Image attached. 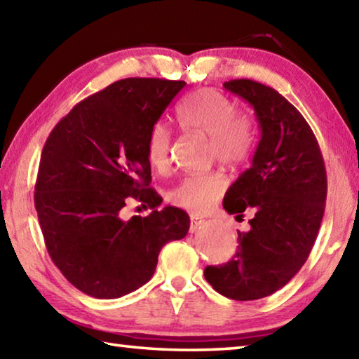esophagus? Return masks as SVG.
Wrapping results in <instances>:
<instances>
[{
    "instance_id": "1",
    "label": "esophagus",
    "mask_w": 359,
    "mask_h": 359,
    "mask_svg": "<svg viewBox=\"0 0 359 359\" xmlns=\"http://www.w3.org/2000/svg\"><path fill=\"white\" fill-rule=\"evenodd\" d=\"M204 223V218L199 215H190V231H196Z\"/></svg>"
}]
</instances>
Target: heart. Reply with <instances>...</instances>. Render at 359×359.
<instances>
[{
    "label": "heart",
    "mask_w": 359,
    "mask_h": 359,
    "mask_svg": "<svg viewBox=\"0 0 359 359\" xmlns=\"http://www.w3.org/2000/svg\"><path fill=\"white\" fill-rule=\"evenodd\" d=\"M180 128L210 137V155L226 166H239L255 147V125L245 114L236 112L233 101L214 88L188 96L175 111ZM172 135L165 123L151 126L147 137V160L156 171H166L171 160ZM228 182L220 171L185 175L168 194L175 208L203 214L226 191Z\"/></svg>",
    "instance_id": "1"
}]
</instances>
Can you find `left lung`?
Instances as JSON below:
<instances>
[{"label": "left lung", "instance_id": "left-lung-1", "mask_svg": "<svg viewBox=\"0 0 359 359\" xmlns=\"http://www.w3.org/2000/svg\"><path fill=\"white\" fill-rule=\"evenodd\" d=\"M228 92L253 107L261 137L252 166L228 188L223 208L244 217L238 252L204 277L218 293L236 301L261 299L285 287L311 253L326 203V169L317 137L301 112L274 88L250 81L224 82Z\"/></svg>", "mask_w": 359, "mask_h": 359}]
</instances>
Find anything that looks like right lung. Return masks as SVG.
Listing matches in <instances>:
<instances>
[{"label":"right lung","mask_w":359,"mask_h":359,"mask_svg":"<svg viewBox=\"0 0 359 359\" xmlns=\"http://www.w3.org/2000/svg\"><path fill=\"white\" fill-rule=\"evenodd\" d=\"M184 81L121 79L79 102L41 154L34 208L47 252L68 282L98 299H117L154 276L163 245L185 238L190 217L149 188L147 137ZM131 197L147 217L123 221Z\"/></svg>","instance_id":"1"}]
</instances>
